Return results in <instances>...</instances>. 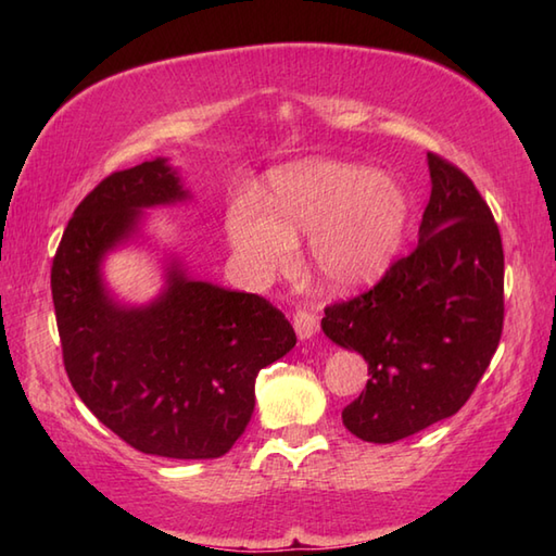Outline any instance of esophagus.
Returning a JSON list of instances; mask_svg holds the SVG:
<instances>
[{
  "label": "esophagus",
  "mask_w": 556,
  "mask_h": 556,
  "mask_svg": "<svg viewBox=\"0 0 556 556\" xmlns=\"http://www.w3.org/2000/svg\"><path fill=\"white\" fill-rule=\"evenodd\" d=\"M293 329H296L299 339H311L317 332V315L308 311H296L293 313Z\"/></svg>",
  "instance_id": "esophagus-1"
}]
</instances>
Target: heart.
I'll list each match as a JSON object with an SVG mask.
<instances>
[{"mask_svg": "<svg viewBox=\"0 0 556 556\" xmlns=\"http://www.w3.org/2000/svg\"><path fill=\"white\" fill-rule=\"evenodd\" d=\"M408 200L392 176L341 162H303L271 181L269 212L241 198L227 212V239L241 275L263 285L311 233V260L325 285L358 289L392 265L406 233Z\"/></svg>", "mask_w": 556, "mask_h": 556, "instance_id": "obj_1", "label": "heart"}]
</instances>
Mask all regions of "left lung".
I'll use <instances>...</instances> for the list:
<instances>
[{
  "label": "left lung",
  "mask_w": 556,
  "mask_h": 556,
  "mask_svg": "<svg viewBox=\"0 0 556 556\" xmlns=\"http://www.w3.org/2000/svg\"><path fill=\"white\" fill-rule=\"evenodd\" d=\"M432 193L418 245L377 285L327 305L323 332L368 361L370 380L341 410L363 442L392 444L466 404L504 325L502 236L473 181L428 152Z\"/></svg>",
  "instance_id": "left-lung-1"
}]
</instances>
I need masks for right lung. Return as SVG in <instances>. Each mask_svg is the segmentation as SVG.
<instances>
[{
  "label": "right lung",
  "instance_id": "right-lung-1",
  "mask_svg": "<svg viewBox=\"0 0 556 556\" xmlns=\"http://www.w3.org/2000/svg\"><path fill=\"white\" fill-rule=\"evenodd\" d=\"M186 198L162 157L102 179L56 248L52 301L66 375L92 416L143 454L217 458L253 416L257 372L296 332L263 296L195 281L176 260L155 301L112 299L104 255L134 239L146 207Z\"/></svg>",
  "mask_w": 556,
  "mask_h": 556
}]
</instances>
